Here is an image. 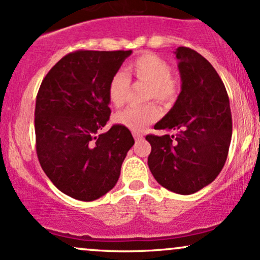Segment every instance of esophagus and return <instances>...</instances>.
Wrapping results in <instances>:
<instances>
[{
    "label": "esophagus",
    "mask_w": 260,
    "mask_h": 260,
    "mask_svg": "<svg viewBox=\"0 0 260 260\" xmlns=\"http://www.w3.org/2000/svg\"><path fill=\"white\" fill-rule=\"evenodd\" d=\"M133 137H134V139H136V140H142L143 138H144L142 133H137V132L133 133Z\"/></svg>",
    "instance_id": "1"
}]
</instances>
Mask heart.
Instances as JSON below:
<instances>
[{
  "label": "heart",
  "mask_w": 260,
  "mask_h": 260,
  "mask_svg": "<svg viewBox=\"0 0 260 260\" xmlns=\"http://www.w3.org/2000/svg\"><path fill=\"white\" fill-rule=\"evenodd\" d=\"M128 74L134 78L148 83L147 98L149 100L171 101L177 95V83L171 76V68L160 56L145 52L128 66ZM131 86V78L123 71H117L111 77L107 88V96L115 107H121L126 103ZM161 110L156 104L150 103L144 106H129L115 116V122L133 132H142L149 124L160 117Z\"/></svg>",
  "instance_id": "b5f03b06"
}]
</instances>
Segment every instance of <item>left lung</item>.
<instances>
[{"instance_id":"1","label":"left lung","mask_w":260,"mask_h":260,"mask_svg":"<svg viewBox=\"0 0 260 260\" xmlns=\"http://www.w3.org/2000/svg\"><path fill=\"white\" fill-rule=\"evenodd\" d=\"M181 92L155 129L176 136L149 134L148 166L162 187L192 194L211 183L228 159L232 137L230 101L221 78L210 62L189 47H177Z\"/></svg>"}]
</instances>
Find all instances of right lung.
Segmentation results:
<instances>
[{
    "label": "right lung",
    "mask_w": 260,
    "mask_h": 260,
    "mask_svg": "<svg viewBox=\"0 0 260 260\" xmlns=\"http://www.w3.org/2000/svg\"><path fill=\"white\" fill-rule=\"evenodd\" d=\"M128 51H74L46 74L35 105L39 162L64 194L91 202L117 183L134 139L128 128L109 121L107 88Z\"/></svg>",
    "instance_id": "add662e5"
}]
</instances>
